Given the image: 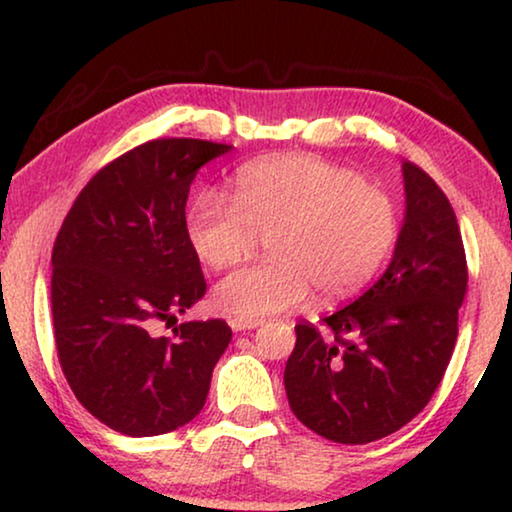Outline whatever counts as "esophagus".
Segmentation results:
<instances>
[{
    "label": "esophagus",
    "mask_w": 512,
    "mask_h": 512,
    "mask_svg": "<svg viewBox=\"0 0 512 512\" xmlns=\"http://www.w3.org/2000/svg\"><path fill=\"white\" fill-rule=\"evenodd\" d=\"M263 321L261 319H230V328L237 333H244V331H251V328H258Z\"/></svg>",
    "instance_id": "1"
}]
</instances>
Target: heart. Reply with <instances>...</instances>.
<instances>
[{
    "label": "heart",
    "instance_id": "1",
    "mask_svg": "<svg viewBox=\"0 0 512 512\" xmlns=\"http://www.w3.org/2000/svg\"><path fill=\"white\" fill-rule=\"evenodd\" d=\"M258 235L268 258L228 275L214 305L237 319L296 310L317 291L342 298L368 282L398 235L394 202L359 174L314 156H277L235 174L233 202L205 193L188 212V240L207 268L244 261Z\"/></svg>",
    "mask_w": 512,
    "mask_h": 512
}]
</instances>
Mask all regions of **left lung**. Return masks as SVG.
I'll return each instance as SVG.
<instances>
[{"label": "left lung", "instance_id": "8db88e82", "mask_svg": "<svg viewBox=\"0 0 512 512\" xmlns=\"http://www.w3.org/2000/svg\"><path fill=\"white\" fill-rule=\"evenodd\" d=\"M405 216L384 275L354 303L324 317L326 342L296 326L284 389L300 422L342 445L380 440L431 401L457 342L468 284L464 242L445 193L403 163Z\"/></svg>", "mask_w": 512, "mask_h": 512}]
</instances>
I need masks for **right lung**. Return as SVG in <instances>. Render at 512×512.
<instances>
[{"label":"right lung","mask_w":512,"mask_h":512,"mask_svg":"<svg viewBox=\"0 0 512 512\" xmlns=\"http://www.w3.org/2000/svg\"><path fill=\"white\" fill-rule=\"evenodd\" d=\"M233 146L153 139L102 167L53 244L51 310L58 359L74 396L109 429L160 436L191 422L233 331L184 321L153 333L205 296L186 228L195 174Z\"/></svg>","instance_id":"right-lung-1"}]
</instances>
